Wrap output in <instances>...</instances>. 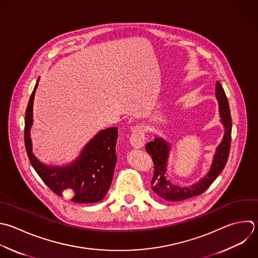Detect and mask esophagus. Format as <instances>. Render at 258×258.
Returning <instances> with one entry per match:
<instances>
[{
	"label": "esophagus",
	"instance_id": "34e87169",
	"mask_svg": "<svg viewBox=\"0 0 258 258\" xmlns=\"http://www.w3.org/2000/svg\"><path fill=\"white\" fill-rule=\"evenodd\" d=\"M130 143L135 148H142L145 145L146 138H145V133L142 126L140 125L134 126V128L132 129L131 137H130Z\"/></svg>",
	"mask_w": 258,
	"mask_h": 258
}]
</instances>
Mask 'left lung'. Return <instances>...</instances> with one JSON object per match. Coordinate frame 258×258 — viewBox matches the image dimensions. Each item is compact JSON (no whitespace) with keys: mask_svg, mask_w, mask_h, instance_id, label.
Returning <instances> with one entry per match:
<instances>
[{"mask_svg":"<svg viewBox=\"0 0 258 258\" xmlns=\"http://www.w3.org/2000/svg\"><path fill=\"white\" fill-rule=\"evenodd\" d=\"M216 98L219 103L221 122L224 126L225 133L222 142L217 147L210 171L206 176L201 178L199 182L189 186H179L171 183L166 177V165L169 153V144L162 138L156 137L153 141H150L145 145V149L147 153L151 155L154 164V172L151 179V188L161 199L169 202H178L199 196L212 184V182L224 169L228 160L231 146L232 120L228 99L226 97L223 87L219 82L216 83Z\"/></svg>","mask_w":258,"mask_h":258,"instance_id":"obj_1","label":"left lung"}]
</instances>
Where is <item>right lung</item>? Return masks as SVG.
<instances>
[{
  "label": "right lung",
  "mask_w": 258,
  "mask_h": 258,
  "mask_svg": "<svg viewBox=\"0 0 258 258\" xmlns=\"http://www.w3.org/2000/svg\"><path fill=\"white\" fill-rule=\"evenodd\" d=\"M38 81L31 94L25 113L24 140L29 160L43 182L57 196L71 190L75 203L91 204L104 199L110 188L117 162L118 128L101 130L83 149L80 157L66 166H47L32 152L30 128L33 122V101Z\"/></svg>",
  "instance_id": "add662e5"
}]
</instances>
